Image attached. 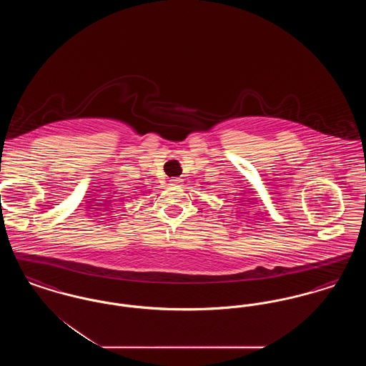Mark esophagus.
<instances>
[{
  "label": "esophagus",
  "mask_w": 366,
  "mask_h": 366,
  "mask_svg": "<svg viewBox=\"0 0 366 366\" xmlns=\"http://www.w3.org/2000/svg\"><path fill=\"white\" fill-rule=\"evenodd\" d=\"M181 182H182V179H179V178H172V179H170V184L174 185V187H178Z\"/></svg>",
  "instance_id": "obj_1"
}]
</instances>
